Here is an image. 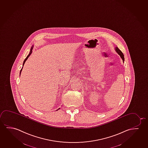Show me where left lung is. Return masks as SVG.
Listing matches in <instances>:
<instances>
[{"mask_svg":"<svg viewBox=\"0 0 148 148\" xmlns=\"http://www.w3.org/2000/svg\"><path fill=\"white\" fill-rule=\"evenodd\" d=\"M115 50H116V51L118 53V54L120 55L121 58H122L123 61V62H124V54L118 48V47H116V48H115Z\"/></svg>","mask_w":148,"mask_h":148,"instance_id":"1","label":"left lung"}]
</instances>
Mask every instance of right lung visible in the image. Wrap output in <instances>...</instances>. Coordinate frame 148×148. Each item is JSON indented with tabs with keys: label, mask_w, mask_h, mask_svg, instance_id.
Wrapping results in <instances>:
<instances>
[{
	"label": "right lung",
	"mask_w": 148,
	"mask_h": 148,
	"mask_svg": "<svg viewBox=\"0 0 148 148\" xmlns=\"http://www.w3.org/2000/svg\"><path fill=\"white\" fill-rule=\"evenodd\" d=\"M32 49H33V46H32V48H31V49H30V52H29V54H28V56H27V57L25 59V60H24L23 64V66L24 64V63L25 62L26 60H27V58H29V56H30V54H31V53H32ZM23 66H22V68L21 69V70H20V74H21V73L22 70V68H23ZM59 109H60V108H59Z\"/></svg>",
	"instance_id": "obj_1"
}]
</instances>
